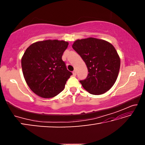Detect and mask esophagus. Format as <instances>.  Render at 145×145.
<instances>
[{
	"label": "esophagus",
	"mask_w": 145,
	"mask_h": 145,
	"mask_svg": "<svg viewBox=\"0 0 145 145\" xmlns=\"http://www.w3.org/2000/svg\"><path fill=\"white\" fill-rule=\"evenodd\" d=\"M76 74H77V72H76V70H74V71H73V75H74V76H75Z\"/></svg>",
	"instance_id": "esophagus-1"
}]
</instances>
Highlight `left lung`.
Masks as SVG:
<instances>
[{"mask_svg":"<svg viewBox=\"0 0 145 145\" xmlns=\"http://www.w3.org/2000/svg\"><path fill=\"white\" fill-rule=\"evenodd\" d=\"M72 48L84 61L89 72L86 79L80 80L83 88L95 95L111 89L120 68V59L113 45L105 40L88 38L76 40Z\"/></svg>","mask_w":145,"mask_h":145,"instance_id":"obj_1","label":"left lung"}]
</instances>
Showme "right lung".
<instances>
[{
  "mask_svg": "<svg viewBox=\"0 0 145 145\" xmlns=\"http://www.w3.org/2000/svg\"><path fill=\"white\" fill-rule=\"evenodd\" d=\"M68 43L65 41H38L26 49L22 58L24 77L30 89L42 98H52L64 89L72 73L62 56Z\"/></svg>",
  "mask_w": 145,
  "mask_h": 145,
  "instance_id": "1",
  "label": "right lung"
}]
</instances>
